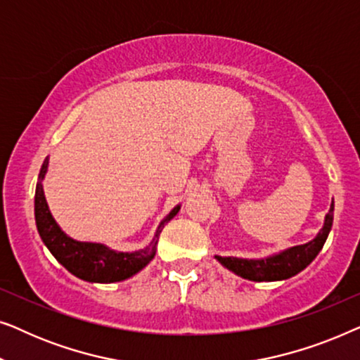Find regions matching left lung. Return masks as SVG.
I'll list each match as a JSON object with an SVG mask.
<instances>
[{
  "mask_svg": "<svg viewBox=\"0 0 360 360\" xmlns=\"http://www.w3.org/2000/svg\"><path fill=\"white\" fill-rule=\"evenodd\" d=\"M334 201L329 208V213L324 218V226L316 238L307 244L293 245L282 252L270 255L265 259H239V257H221L214 255L221 265L234 272L239 277L252 280V282H275V280H287L313 262L314 257L326 243L329 231L333 226Z\"/></svg>",
  "mask_w": 360,
  "mask_h": 360,
  "instance_id": "obj_1",
  "label": "left lung"
}]
</instances>
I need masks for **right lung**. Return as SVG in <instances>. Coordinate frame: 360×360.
<instances>
[{
	"mask_svg": "<svg viewBox=\"0 0 360 360\" xmlns=\"http://www.w3.org/2000/svg\"><path fill=\"white\" fill-rule=\"evenodd\" d=\"M47 167L49 159L44 160L41 174H39L36 196H34V214H36L37 231L42 243L47 245L51 254L68 272L78 278L86 280V282L112 283L121 282V280H126L132 277V275H136L137 272H141L154 259L157 250V240H159L162 229L179 213L180 205H176L162 219V223L155 231L154 239L144 249L134 250V252H117V250L106 248L105 244L80 243V240L68 238L51 214L42 186V180L47 174Z\"/></svg>",
	"mask_w": 360,
	"mask_h": 360,
	"instance_id": "add662e5",
	"label": "right lung"
}]
</instances>
